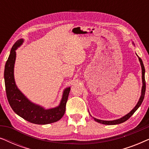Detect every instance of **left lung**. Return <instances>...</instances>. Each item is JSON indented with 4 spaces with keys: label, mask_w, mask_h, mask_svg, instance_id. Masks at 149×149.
I'll return each mask as SVG.
<instances>
[{
    "label": "left lung",
    "mask_w": 149,
    "mask_h": 149,
    "mask_svg": "<svg viewBox=\"0 0 149 149\" xmlns=\"http://www.w3.org/2000/svg\"><path fill=\"white\" fill-rule=\"evenodd\" d=\"M139 58V61L140 62V64H141V67H142V83H143V85H142V88L141 96H140V98L139 100V101H138L137 104H136V107H134V109L132 110L130 113H128L127 115H126L125 116H124L123 117L121 118V119L114 120V121H102V120H100V119H95V118H93L95 121L98 122V123H100L102 124H104V125H117V124L123 123V122L127 121V119H129L131 117V116L133 115L134 113H135L136 110H137L138 108H139L140 106L141 105L142 101H143V100H144V94H145V91H146V81H145V78H144L145 69H144V66L143 62H142V59L140 58Z\"/></svg>",
    "instance_id": "obj_1"
}]
</instances>
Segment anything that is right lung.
<instances>
[{"instance_id":"right-lung-1","label":"right lung","mask_w":149,"mask_h":149,"mask_svg":"<svg viewBox=\"0 0 149 149\" xmlns=\"http://www.w3.org/2000/svg\"><path fill=\"white\" fill-rule=\"evenodd\" d=\"M22 42V39L18 40L13 45L5 64L4 77L8 102L16 114L30 123L44 125L58 121L64 116L66 111V105L70 87L64 90L62 101L58 107L45 110L39 106L30 102L17 89L13 77L15 50L17 47L21 45Z\"/></svg>"}]
</instances>
